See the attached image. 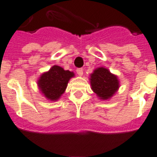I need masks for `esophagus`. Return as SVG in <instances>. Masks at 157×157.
Returning <instances> with one entry per match:
<instances>
[{
    "label": "esophagus",
    "instance_id": "esophagus-1",
    "mask_svg": "<svg viewBox=\"0 0 157 157\" xmlns=\"http://www.w3.org/2000/svg\"><path fill=\"white\" fill-rule=\"evenodd\" d=\"M76 73L78 74L79 76H82V75H83V69L77 68L76 69Z\"/></svg>",
    "mask_w": 157,
    "mask_h": 157
}]
</instances>
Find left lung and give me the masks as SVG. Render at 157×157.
<instances>
[{"label":"left lung","mask_w":157,"mask_h":157,"mask_svg":"<svg viewBox=\"0 0 157 157\" xmlns=\"http://www.w3.org/2000/svg\"><path fill=\"white\" fill-rule=\"evenodd\" d=\"M92 90L101 99H108L119 88L117 77L107 68L99 67L90 75Z\"/></svg>","instance_id":"1"}]
</instances>
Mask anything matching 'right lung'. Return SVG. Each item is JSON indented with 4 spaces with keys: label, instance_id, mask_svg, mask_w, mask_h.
Returning <instances> with one entry per match:
<instances>
[{
    "label": "right lung",
    "instance_id": "add662e5",
    "mask_svg": "<svg viewBox=\"0 0 157 157\" xmlns=\"http://www.w3.org/2000/svg\"><path fill=\"white\" fill-rule=\"evenodd\" d=\"M73 76V72L65 71L61 67L54 65L50 71L41 75L38 86L48 99L57 100L64 93L68 81Z\"/></svg>",
    "mask_w": 157,
    "mask_h": 157
}]
</instances>
